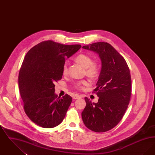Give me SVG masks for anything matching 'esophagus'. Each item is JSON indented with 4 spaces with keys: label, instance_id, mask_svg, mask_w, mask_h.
<instances>
[{
    "label": "esophagus",
    "instance_id": "obj_1",
    "mask_svg": "<svg viewBox=\"0 0 155 155\" xmlns=\"http://www.w3.org/2000/svg\"><path fill=\"white\" fill-rule=\"evenodd\" d=\"M81 97H82V96L81 95H75V96L73 97V98L74 99H80Z\"/></svg>",
    "mask_w": 155,
    "mask_h": 155
}]
</instances>
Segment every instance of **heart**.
I'll return each mask as SVG.
<instances>
[{
    "label": "heart",
    "mask_w": 155,
    "mask_h": 155,
    "mask_svg": "<svg viewBox=\"0 0 155 155\" xmlns=\"http://www.w3.org/2000/svg\"><path fill=\"white\" fill-rule=\"evenodd\" d=\"M75 60L85 68V73L90 77H95L99 71V66L96 61H92V58L86 54H80L76 56ZM68 73V66L67 62L64 63L62 66V74L63 75H66ZM90 84V81L88 80H83L78 81L75 84V88L83 90L85 87H87Z\"/></svg>",
    "instance_id": "1"
}]
</instances>
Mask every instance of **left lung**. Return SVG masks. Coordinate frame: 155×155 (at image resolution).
I'll list each match as a JSON object with an SVG mask.
<instances>
[{
  "label": "left lung",
  "mask_w": 155,
  "mask_h": 155,
  "mask_svg": "<svg viewBox=\"0 0 155 155\" xmlns=\"http://www.w3.org/2000/svg\"><path fill=\"white\" fill-rule=\"evenodd\" d=\"M96 52L102 68L93 92L99 97L97 103L85 97L86 106L82 112L85 126L96 133L110 130L124 116L130 101L131 77L125 59L110 44L99 42L82 46Z\"/></svg>",
  "instance_id": "1"
}]
</instances>
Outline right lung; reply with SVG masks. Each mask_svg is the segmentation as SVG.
Listing matches in <instances>:
<instances>
[{"label": "right lung", "mask_w": 155, "mask_h": 155, "mask_svg": "<svg viewBox=\"0 0 155 155\" xmlns=\"http://www.w3.org/2000/svg\"><path fill=\"white\" fill-rule=\"evenodd\" d=\"M81 47L49 40L34 46L26 54L18 74V87L24 111L37 125L51 128L65 117L72 97L67 94L58 97L54 84L61 79L66 59Z\"/></svg>", "instance_id": "1"}]
</instances>
